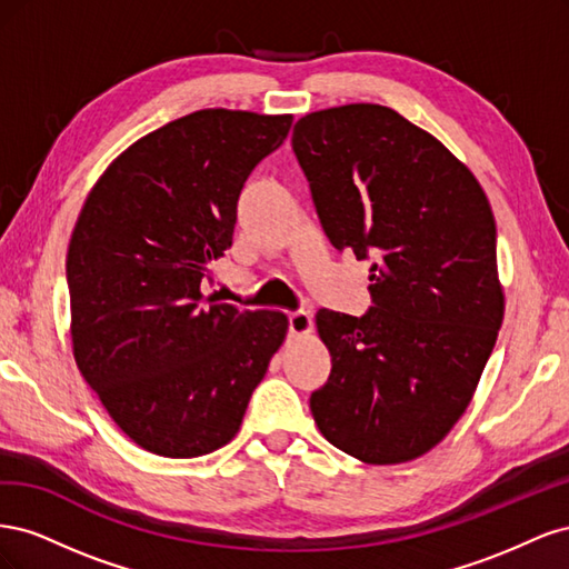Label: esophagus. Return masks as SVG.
Instances as JSON below:
<instances>
[{"label": "esophagus", "mask_w": 569, "mask_h": 569, "mask_svg": "<svg viewBox=\"0 0 569 569\" xmlns=\"http://www.w3.org/2000/svg\"><path fill=\"white\" fill-rule=\"evenodd\" d=\"M313 330V318L308 311H295L289 313V332L291 337H306Z\"/></svg>", "instance_id": "1"}]
</instances>
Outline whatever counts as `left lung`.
<instances>
[{"label":"left lung","instance_id":"1","mask_svg":"<svg viewBox=\"0 0 569 569\" xmlns=\"http://www.w3.org/2000/svg\"><path fill=\"white\" fill-rule=\"evenodd\" d=\"M322 228L372 258L366 316L320 308V435L368 465L432 451L477 391L506 313L491 203L432 132L380 104L306 113L291 137Z\"/></svg>","mask_w":569,"mask_h":569}]
</instances>
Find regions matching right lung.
<instances>
[{"label":"right lung","mask_w":569,"mask_h":569,"mask_svg":"<svg viewBox=\"0 0 569 569\" xmlns=\"http://www.w3.org/2000/svg\"><path fill=\"white\" fill-rule=\"evenodd\" d=\"M291 113L201 109L140 137L84 199L68 244L71 343L120 432L163 458L234 439L289 330L201 280L232 247L239 192Z\"/></svg>","instance_id":"obj_1"}]
</instances>
